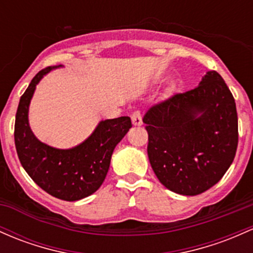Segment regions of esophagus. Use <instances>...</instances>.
Returning a JSON list of instances; mask_svg holds the SVG:
<instances>
[{
	"label": "esophagus",
	"instance_id": "obj_1",
	"mask_svg": "<svg viewBox=\"0 0 253 253\" xmlns=\"http://www.w3.org/2000/svg\"><path fill=\"white\" fill-rule=\"evenodd\" d=\"M132 124L133 126H141L143 125V118L140 112H134L132 114Z\"/></svg>",
	"mask_w": 253,
	"mask_h": 253
}]
</instances>
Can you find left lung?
<instances>
[{
    "mask_svg": "<svg viewBox=\"0 0 253 253\" xmlns=\"http://www.w3.org/2000/svg\"><path fill=\"white\" fill-rule=\"evenodd\" d=\"M150 165L163 186L196 196L217 184L238 146L234 97L217 72L193 90L150 108L144 116Z\"/></svg>",
    "mask_w": 253,
    "mask_h": 253,
    "instance_id": "8db88e82",
    "label": "left lung"
}]
</instances>
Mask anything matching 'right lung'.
Instances as JSON below:
<instances>
[{
	"label": "right lung",
	"mask_w": 253,
	"mask_h": 253,
	"mask_svg": "<svg viewBox=\"0 0 253 253\" xmlns=\"http://www.w3.org/2000/svg\"><path fill=\"white\" fill-rule=\"evenodd\" d=\"M61 67L63 66L42 69L31 80L16 110L14 140L21 166L33 181L56 198L74 202L101 187L114 149L129 131L132 122L128 116L99 121L83 143L69 149H57L41 141L30 127V103L43 77Z\"/></svg>",
	"instance_id": "1"
}]
</instances>
